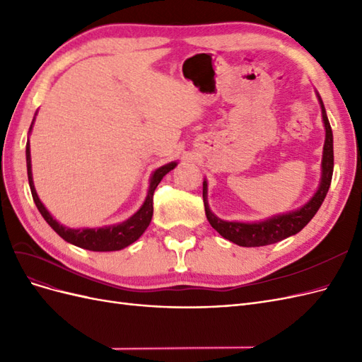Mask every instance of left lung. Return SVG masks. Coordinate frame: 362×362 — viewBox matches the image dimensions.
Here are the masks:
<instances>
[{
    "mask_svg": "<svg viewBox=\"0 0 362 362\" xmlns=\"http://www.w3.org/2000/svg\"><path fill=\"white\" fill-rule=\"evenodd\" d=\"M320 100V96H319ZM322 105V115L326 129V140L323 146V160H322V182L319 190L311 198L308 204H305L298 211H291L282 216L270 217L264 222L258 223H240V222H225L222 218L216 217L210 208H208L206 201V181H204V205H205V214L208 222L221 234L223 238L229 240L238 246L245 247H258L281 242V240L287 238L290 235L298 234L300 229H303L308 223L314 214L319 210L322 202L326 198V193L329 190V185L332 181V172H334V139H332V129L327 120L323 103Z\"/></svg>",
    "mask_w": 362,
    "mask_h": 362,
    "instance_id": "left-lung-1",
    "label": "left lung"
}]
</instances>
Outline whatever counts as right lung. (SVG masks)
<instances>
[{
  "label": "right lung",
  "mask_w": 362,
  "mask_h": 362,
  "mask_svg": "<svg viewBox=\"0 0 362 362\" xmlns=\"http://www.w3.org/2000/svg\"><path fill=\"white\" fill-rule=\"evenodd\" d=\"M35 120V119H33ZM33 127V124H31ZM30 127V131H31ZM25 156H27V173H28V184L31 189V196L33 201H35L37 210L40 214L45 218L47 223L56 231L63 240H66L68 243H72L78 247L83 249H89L95 252H110V250H120L131 243H134L136 240L145 233V229L149 226L152 213H154V206H152V202H154V192L157 189V185L163 180L164 175L170 172L177 163H169L166 166H161L157 169L154 173H152V178L149 182V192L146 199L141 205L140 210L133 216L129 217L128 221L119 223V225H112V226H105V228H98V229H71L60 225L56 218H52V216L48 213V210L43 204L40 202L39 196L35 190V184H33V177H31V158H30V144L27 141V148H25Z\"/></svg>",
  "instance_id": "right-lung-1"
}]
</instances>
